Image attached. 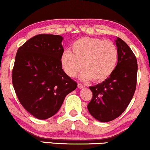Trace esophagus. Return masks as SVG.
<instances>
[{
  "instance_id": "obj_1",
  "label": "esophagus",
  "mask_w": 150,
  "mask_h": 150,
  "mask_svg": "<svg viewBox=\"0 0 150 150\" xmlns=\"http://www.w3.org/2000/svg\"><path fill=\"white\" fill-rule=\"evenodd\" d=\"M78 88H85V86H83V84H81L80 83H78Z\"/></svg>"
}]
</instances>
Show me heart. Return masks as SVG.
Instances as JSON below:
<instances>
[{
    "label": "heart",
    "mask_w": 150,
    "mask_h": 150,
    "mask_svg": "<svg viewBox=\"0 0 150 150\" xmlns=\"http://www.w3.org/2000/svg\"><path fill=\"white\" fill-rule=\"evenodd\" d=\"M72 52L66 50L61 64L69 76L74 77L81 70L83 80L102 82L111 76L118 61V50L113 42L100 38H80L72 44Z\"/></svg>",
    "instance_id": "b5f03b06"
}]
</instances>
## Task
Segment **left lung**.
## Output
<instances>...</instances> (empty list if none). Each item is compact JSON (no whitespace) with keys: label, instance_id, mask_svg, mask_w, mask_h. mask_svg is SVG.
I'll list each match as a JSON object with an SVG mask.
<instances>
[{"label":"left lung","instance_id":"1","mask_svg":"<svg viewBox=\"0 0 150 150\" xmlns=\"http://www.w3.org/2000/svg\"><path fill=\"white\" fill-rule=\"evenodd\" d=\"M118 61L109 78L89 88L93 93L88 110L95 119L105 122L117 118L133 97L137 83V62L128 45L117 38Z\"/></svg>","mask_w":150,"mask_h":150}]
</instances>
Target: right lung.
Instances as JSON below:
<instances>
[{"mask_svg": "<svg viewBox=\"0 0 150 150\" xmlns=\"http://www.w3.org/2000/svg\"><path fill=\"white\" fill-rule=\"evenodd\" d=\"M60 35L41 34L30 38L17 52L12 81L24 108L40 120L57 113L77 83L62 69Z\"/></svg>", "mask_w": 150, "mask_h": 150, "instance_id": "right-lung-1", "label": "right lung"}]
</instances>
